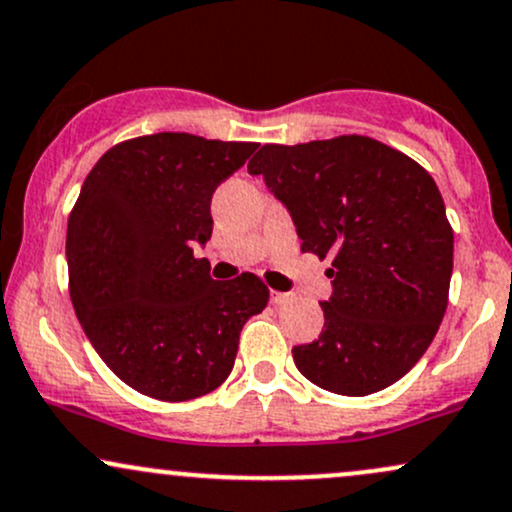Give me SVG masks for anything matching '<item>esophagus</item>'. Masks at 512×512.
<instances>
[{"label": "esophagus", "instance_id": "obj_1", "mask_svg": "<svg viewBox=\"0 0 512 512\" xmlns=\"http://www.w3.org/2000/svg\"><path fill=\"white\" fill-rule=\"evenodd\" d=\"M293 293L291 291H286V293H281V291H272V303L274 305H289L291 301H293Z\"/></svg>", "mask_w": 512, "mask_h": 512}]
</instances>
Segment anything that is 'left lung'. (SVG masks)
<instances>
[{
    "label": "left lung",
    "instance_id": "8db88e82",
    "mask_svg": "<svg viewBox=\"0 0 512 512\" xmlns=\"http://www.w3.org/2000/svg\"><path fill=\"white\" fill-rule=\"evenodd\" d=\"M250 175L289 211L303 252L330 257L325 330L293 346L310 383L363 397L397 383L436 337L452 276V228L431 175L370 137L267 144Z\"/></svg>",
    "mask_w": 512,
    "mask_h": 512
}]
</instances>
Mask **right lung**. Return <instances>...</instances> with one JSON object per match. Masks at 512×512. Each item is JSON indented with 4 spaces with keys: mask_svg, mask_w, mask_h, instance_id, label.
<instances>
[{
    "mask_svg": "<svg viewBox=\"0 0 512 512\" xmlns=\"http://www.w3.org/2000/svg\"><path fill=\"white\" fill-rule=\"evenodd\" d=\"M257 144L161 132L93 166L67 226L69 293L88 342L122 383L163 402L216 390L240 330L269 289L255 274L211 279L197 260L214 231L211 195Z\"/></svg>",
    "mask_w": 512,
    "mask_h": 512,
    "instance_id": "1",
    "label": "right lung"
}]
</instances>
